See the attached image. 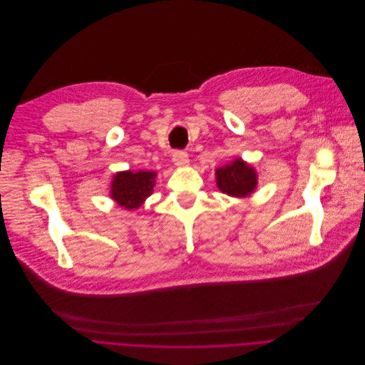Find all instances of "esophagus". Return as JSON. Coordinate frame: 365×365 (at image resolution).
I'll list each match as a JSON object with an SVG mask.
<instances>
[{
  "label": "esophagus",
  "instance_id": "34e87169",
  "mask_svg": "<svg viewBox=\"0 0 365 365\" xmlns=\"http://www.w3.org/2000/svg\"><path fill=\"white\" fill-rule=\"evenodd\" d=\"M173 161H174L175 165L184 167V165H187V164L190 163L188 154H187L185 151H174V154H173Z\"/></svg>",
  "mask_w": 365,
  "mask_h": 365
}]
</instances>
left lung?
Segmentation results:
<instances>
[{"label": "left lung", "instance_id": "obj_1", "mask_svg": "<svg viewBox=\"0 0 365 365\" xmlns=\"http://www.w3.org/2000/svg\"><path fill=\"white\" fill-rule=\"evenodd\" d=\"M215 177L217 187L233 197L249 195L257 184L255 170L242 160H235L232 164L218 168Z\"/></svg>", "mask_w": 365, "mask_h": 365}]
</instances>
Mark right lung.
<instances>
[{
  "label": "right lung",
  "mask_w": 365,
  "mask_h": 365,
  "mask_svg": "<svg viewBox=\"0 0 365 365\" xmlns=\"http://www.w3.org/2000/svg\"><path fill=\"white\" fill-rule=\"evenodd\" d=\"M155 173L125 171L118 173L112 181V198L126 210L138 208L151 195L155 184Z\"/></svg>",
  "instance_id": "1"
}]
</instances>
